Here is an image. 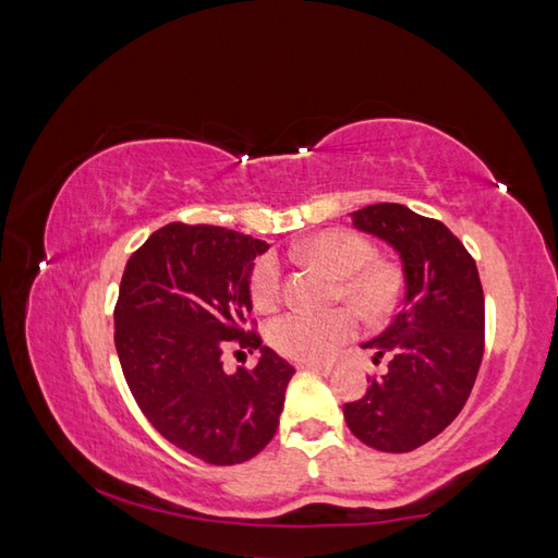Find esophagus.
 <instances>
[{"label": "esophagus", "mask_w": 558, "mask_h": 558, "mask_svg": "<svg viewBox=\"0 0 558 558\" xmlns=\"http://www.w3.org/2000/svg\"><path fill=\"white\" fill-rule=\"evenodd\" d=\"M302 367L314 369V373H319V375H329L333 369L331 363H319V360H310V363H302Z\"/></svg>", "instance_id": "1"}]
</instances>
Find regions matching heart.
I'll use <instances>...</instances> for the list:
<instances>
[{
  "instance_id": "obj_1",
  "label": "heart",
  "mask_w": 558,
  "mask_h": 558,
  "mask_svg": "<svg viewBox=\"0 0 558 558\" xmlns=\"http://www.w3.org/2000/svg\"><path fill=\"white\" fill-rule=\"evenodd\" d=\"M310 264L322 266L338 278L336 294L345 298L367 319H381L401 298V272L375 260V246L351 229H329L294 248ZM248 294L254 307L268 312L282 298V266L278 256H260L248 276ZM357 329L351 307L329 312L290 310L268 324V343L292 360H322L348 341Z\"/></svg>"
}]
</instances>
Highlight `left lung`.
Wrapping results in <instances>:
<instances>
[{
  "instance_id": "left-lung-1",
  "label": "left lung",
  "mask_w": 558,
  "mask_h": 558,
  "mask_svg": "<svg viewBox=\"0 0 558 558\" xmlns=\"http://www.w3.org/2000/svg\"><path fill=\"white\" fill-rule=\"evenodd\" d=\"M353 225L385 239L403 260L399 312L365 348L387 373L348 401L343 416L357 440L381 452H411L450 425L472 395L484 357V288L476 260L440 220L399 203L353 213Z\"/></svg>"
}]
</instances>
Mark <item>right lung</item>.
Segmentation results:
<instances>
[{"label": "right lung", "mask_w": 558, "mask_h": 558, "mask_svg": "<svg viewBox=\"0 0 558 558\" xmlns=\"http://www.w3.org/2000/svg\"><path fill=\"white\" fill-rule=\"evenodd\" d=\"M268 248L215 225L157 229L120 280L116 351L145 418L207 464H242L272 440L294 367L248 329V276ZM251 326L256 322L251 319ZM262 351L256 368L227 376L219 357Z\"/></svg>", "instance_id": "right-lung-1"}]
</instances>
